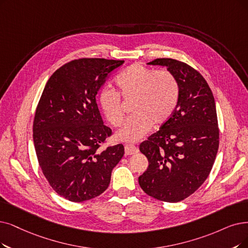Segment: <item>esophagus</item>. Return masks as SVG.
Wrapping results in <instances>:
<instances>
[{
	"label": "esophagus",
	"instance_id": "obj_1",
	"mask_svg": "<svg viewBox=\"0 0 248 248\" xmlns=\"http://www.w3.org/2000/svg\"><path fill=\"white\" fill-rule=\"evenodd\" d=\"M138 153V148L133 144H127L125 146V155H132Z\"/></svg>",
	"mask_w": 248,
	"mask_h": 248
}]
</instances>
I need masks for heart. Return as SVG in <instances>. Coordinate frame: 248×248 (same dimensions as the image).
<instances>
[{
  "label": "heart",
  "mask_w": 248,
  "mask_h": 248,
  "mask_svg": "<svg viewBox=\"0 0 248 248\" xmlns=\"http://www.w3.org/2000/svg\"><path fill=\"white\" fill-rule=\"evenodd\" d=\"M119 92L104 90L100 105L108 122L121 126L125 117V104H131V115L117 132L122 141L135 142L160 127L173 116L179 103L180 87L176 76L167 69L155 70L135 63L126 68L116 81ZM123 100L121 101V98Z\"/></svg>",
  "instance_id": "obj_1"
}]
</instances>
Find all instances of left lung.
I'll list each match as a JSON object with an SVG mask.
<instances>
[{
  "label": "left lung",
  "mask_w": 248,
  "mask_h": 248,
  "mask_svg": "<svg viewBox=\"0 0 248 248\" xmlns=\"http://www.w3.org/2000/svg\"><path fill=\"white\" fill-rule=\"evenodd\" d=\"M148 64L166 66L176 76L180 96L173 116L140 146L148 168L138 182L154 199L178 202L199 189L212 171L220 140L215 98L190 65L171 58Z\"/></svg>",
  "instance_id": "1"
}]
</instances>
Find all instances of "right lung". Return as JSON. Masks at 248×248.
Instances as JSON below:
<instances>
[{"instance_id": "1", "label": "right lung", "mask_w": 248, "mask_h": 248, "mask_svg": "<svg viewBox=\"0 0 248 248\" xmlns=\"http://www.w3.org/2000/svg\"><path fill=\"white\" fill-rule=\"evenodd\" d=\"M124 63L104 58L75 59L47 80L33 119V142L48 184L67 201L94 199L108 187L124 155L123 144L100 150L112 135L104 125L95 95Z\"/></svg>"}]
</instances>
